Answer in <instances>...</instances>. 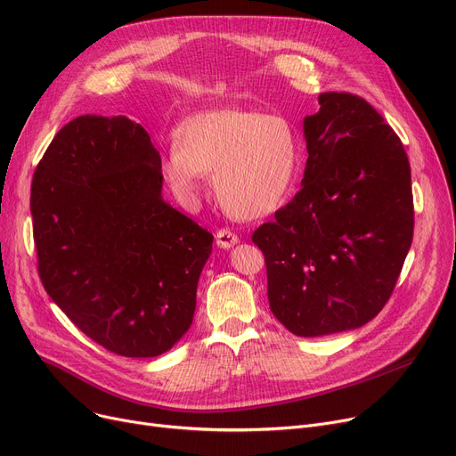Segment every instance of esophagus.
<instances>
[{
  "label": "esophagus",
  "mask_w": 456,
  "mask_h": 456,
  "mask_svg": "<svg viewBox=\"0 0 456 456\" xmlns=\"http://www.w3.org/2000/svg\"><path fill=\"white\" fill-rule=\"evenodd\" d=\"M238 244V236L231 229H220L216 232V246L222 249H231Z\"/></svg>",
  "instance_id": "1"
}]
</instances>
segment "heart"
I'll return each mask as SVG.
<instances>
[{"label":"heart","mask_w":456,"mask_h":456,"mask_svg":"<svg viewBox=\"0 0 456 456\" xmlns=\"http://www.w3.org/2000/svg\"><path fill=\"white\" fill-rule=\"evenodd\" d=\"M297 166L292 124L279 114L246 109L205 110L186 118L175 146L162 155L160 174L181 200H194L203 175L234 218L275 212L289 194Z\"/></svg>","instance_id":"heart-1"}]
</instances>
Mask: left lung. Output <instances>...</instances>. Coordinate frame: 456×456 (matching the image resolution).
Segmentation results:
<instances>
[{
    "label": "left lung",
    "mask_w": 456,
    "mask_h": 456,
    "mask_svg": "<svg viewBox=\"0 0 456 456\" xmlns=\"http://www.w3.org/2000/svg\"><path fill=\"white\" fill-rule=\"evenodd\" d=\"M303 119L301 190L251 240L265 253L273 316L314 338L373 320L390 299L412 244L411 164L362 98L320 94Z\"/></svg>",
    "instance_id": "1"
}]
</instances>
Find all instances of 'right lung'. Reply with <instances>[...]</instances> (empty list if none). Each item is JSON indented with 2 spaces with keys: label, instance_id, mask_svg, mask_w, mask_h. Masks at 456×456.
I'll return each instance as SVG.
<instances>
[{
  "label": "right lung",
  "instance_id": "right-lung-1",
  "mask_svg": "<svg viewBox=\"0 0 456 456\" xmlns=\"http://www.w3.org/2000/svg\"><path fill=\"white\" fill-rule=\"evenodd\" d=\"M160 155L127 116L86 114L52 140L31 184L38 273L102 347L172 349L191 325L214 236L162 198Z\"/></svg>",
  "mask_w": 456,
  "mask_h": 456
}]
</instances>
